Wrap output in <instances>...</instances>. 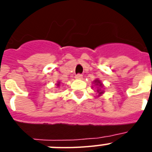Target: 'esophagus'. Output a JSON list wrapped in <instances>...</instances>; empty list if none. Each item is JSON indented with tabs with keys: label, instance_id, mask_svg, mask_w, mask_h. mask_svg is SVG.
I'll list each match as a JSON object with an SVG mask.
<instances>
[{
	"label": "esophagus",
	"instance_id": "obj_1",
	"mask_svg": "<svg viewBox=\"0 0 152 152\" xmlns=\"http://www.w3.org/2000/svg\"><path fill=\"white\" fill-rule=\"evenodd\" d=\"M82 77H83V75L80 73H78V74H76V76H75V78L77 79V80H80V79H82Z\"/></svg>",
	"mask_w": 152,
	"mask_h": 152
}]
</instances>
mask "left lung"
Instances as JSON below:
<instances>
[{"instance_id":"8db88e82","label":"left lung","mask_w":152,"mask_h":152,"mask_svg":"<svg viewBox=\"0 0 152 152\" xmlns=\"http://www.w3.org/2000/svg\"><path fill=\"white\" fill-rule=\"evenodd\" d=\"M95 83H99V86H100V87H102V83H100V81H99V80H95ZM97 91H98V92H99L100 95H101L102 93H103V92H102V91H100L99 90H97Z\"/></svg>"}]
</instances>
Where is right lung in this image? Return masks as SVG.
Returning <instances> with one entry per match:
<instances>
[{
  "instance_id": "right-lung-1",
  "label": "right lung",
  "mask_w": 152,
  "mask_h": 152,
  "mask_svg": "<svg viewBox=\"0 0 152 152\" xmlns=\"http://www.w3.org/2000/svg\"><path fill=\"white\" fill-rule=\"evenodd\" d=\"M59 83H57V86H59Z\"/></svg>"
}]
</instances>
